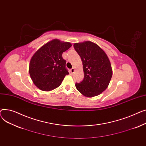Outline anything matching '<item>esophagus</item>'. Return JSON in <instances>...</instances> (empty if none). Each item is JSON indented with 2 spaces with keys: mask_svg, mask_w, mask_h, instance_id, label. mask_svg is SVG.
Here are the masks:
<instances>
[{
  "mask_svg": "<svg viewBox=\"0 0 146 146\" xmlns=\"http://www.w3.org/2000/svg\"><path fill=\"white\" fill-rule=\"evenodd\" d=\"M70 72H71V74H73V73H74V72H75V68H72V69H71V70H70Z\"/></svg>",
  "mask_w": 146,
  "mask_h": 146,
  "instance_id": "1",
  "label": "esophagus"
}]
</instances>
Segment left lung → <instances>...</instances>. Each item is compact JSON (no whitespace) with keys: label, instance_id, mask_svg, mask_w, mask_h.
<instances>
[{"label":"left lung","instance_id":"left-lung-1","mask_svg":"<svg viewBox=\"0 0 146 146\" xmlns=\"http://www.w3.org/2000/svg\"><path fill=\"white\" fill-rule=\"evenodd\" d=\"M74 47L80 56L84 78L75 87L83 96L93 97L108 87L113 75L110 60L98 45L90 41L75 43Z\"/></svg>","mask_w":146,"mask_h":146}]
</instances>
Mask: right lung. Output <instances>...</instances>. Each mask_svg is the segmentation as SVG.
Listing matches in <instances>:
<instances>
[{"mask_svg": "<svg viewBox=\"0 0 146 146\" xmlns=\"http://www.w3.org/2000/svg\"><path fill=\"white\" fill-rule=\"evenodd\" d=\"M72 45L67 42L54 39L40 48L32 56L29 63V74L40 90L49 91L61 84L66 75V61L62 53Z\"/></svg>", "mask_w": 146, "mask_h": 146, "instance_id": "1", "label": "right lung"}]
</instances>
